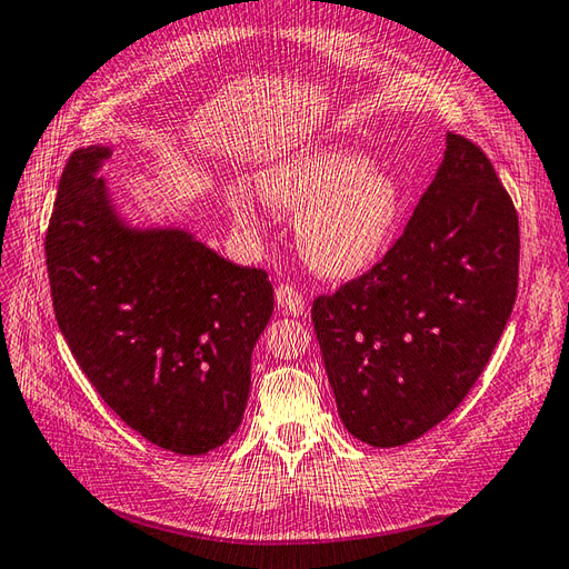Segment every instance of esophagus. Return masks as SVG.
I'll list each match as a JSON object with an SVG mask.
<instances>
[{
    "label": "esophagus",
    "mask_w": 569,
    "mask_h": 569,
    "mask_svg": "<svg viewBox=\"0 0 569 569\" xmlns=\"http://www.w3.org/2000/svg\"><path fill=\"white\" fill-rule=\"evenodd\" d=\"M274 299H277V307L282 309V313H292V317H301V313H307V299L301 297L292 284L277 287Z\"/></svg>",
    "instance_id": "obj_1"
}]
</instances>
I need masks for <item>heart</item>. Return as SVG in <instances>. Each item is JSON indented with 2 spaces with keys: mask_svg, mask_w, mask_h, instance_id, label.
<instances>
[{
  "mask_svg": "<svg viewBox=\"0 0 569 569\" xmlns=\"http://www.w3.org/2000/svg\"><path fill=\"white\" fill-rule=\"evenodd\" d=\"M262 204L297 219V248L328 280H352L385 256L401 217V187L391 172L343 143H317L264 168ZM226 204L246 233H262V211L243 182H229Z\"/></svg>",
  "mask_w": 569,
  "mask_h": 569,
  "instance_id": "1",
  "label": "heart"
}]
</instances>
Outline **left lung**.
Listing matches in <instances>:
<instances>
[{
  "label": "left lung",
  "instance_id": "8db88e82",
  "mask_svg": "<svg viewBox=\"0 0 569 569\" xmlns=\"http://www.w3.org/2000/svg\"><path fill=\"white\" fill-rule=\"evenodd\" d=\"M519 217L489 158L446 136L443 162L387 256L311 307L338 416L397 448L458 409L507 326Z\"/></svg>",
  "mask_w": 569,
  "mask_h": 569
}]
</instances>
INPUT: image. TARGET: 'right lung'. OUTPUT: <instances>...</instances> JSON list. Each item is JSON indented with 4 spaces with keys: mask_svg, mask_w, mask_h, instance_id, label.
Wrapping results in <instances>:
<instances>
[{
    "mask_svg": "<svg viewBox=\"0 0 569 569\" xmlns=\"http://www.w3.org/2000/svg\"><path fill=\"white\" fill-rule=\"evenodd\" d=\"M109 146L74 150L46 236L62 338L119 419L178 456L243 421L250 356L272 317L268 272L178 226H131L99 178Z\"/></svg>",
    "mask_w": 569,
    "mask_h": 569,
    "instance_id": "add662e5",
    "label": "right lung"
}]
</instances>
